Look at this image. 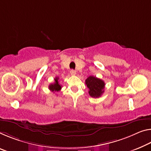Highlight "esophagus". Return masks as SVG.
Listing matches in <instances>:
<instances>
[{
	"instance_id": "34e87169",
	"label": "esophagus",
	"mask_w": 151,
	"mask_h": 151,
	"mask_svg": "<svg viewBox=\"0 0 151 151\" xmlns=\"http://www.w3.org/2000/svg\"><path fill=\"white\" fill-rule=\"evenodd\" d=\"M70 73L72 75H76V71L75 70H71Z\"/></svg>"
}]
</instances>
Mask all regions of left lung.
<instances>
[{"label":"left lung","mask_w":151,"mask_h":151,"mask_svg":"<svg viewBox=\"0 0 151 151\" xmlns=\"http://www.w3.org/2000/svg\"><path fill=\"white\" fill-rule=\"evenodd\" d=\"M85 84L88 88V93L91 97L97 98L101 96L104 92L105 83L100 78L90 76L86 79Z\"/></svg>","instance_id":"8db88e82"}]
</instances>
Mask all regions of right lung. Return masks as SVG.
Segmentation results:
<instances>
[{"label":"right lung","instance_id":"add662e5","mask_svg":"<svg viewBox=\"0 0 151 151\" xmlns=\"http://www.w3.org/2000/svg\"><path fill=\"white\" fill-rule=\"evenodd\" d=\"M58 79V77H56L54 78V83H52V84H50L49 85V89L52 92H58L59 91L61 90L62 86L59 84Z\"/></svg>","mask_w":151,"mask_h":151}]
</instances>
